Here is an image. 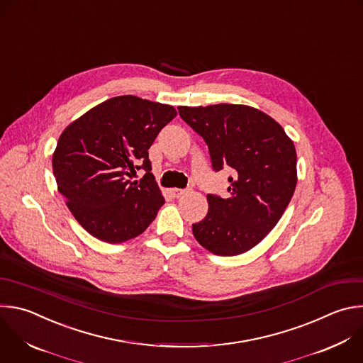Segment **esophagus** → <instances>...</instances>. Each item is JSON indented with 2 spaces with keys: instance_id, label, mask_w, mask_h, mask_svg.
Listing matches in <instances>:
<instances>
[{
  "instance_id": "esophagus-1",
  "label": "esophagus",
  "mask_w": 363,
  "mask_h": 363,
  "mask_svg": "<svg viewBox=\"0 0 363 363\" xmlns=\"http://www.w3.org/2000/svg\"><path fill=\"white\" fill-rule=\"evenodd\" d=\"M189 189L186 188V189H179V188H172L171 189V195L174 196V198H179L181 195H184V194H186Z\"/></svg>"
}]
</instances>
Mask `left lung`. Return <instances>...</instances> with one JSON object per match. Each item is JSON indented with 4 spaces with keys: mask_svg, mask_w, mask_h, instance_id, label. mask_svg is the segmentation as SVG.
<instances>
[{
    "mask_svg": "<svg viewBox=\"0 0 363 363\" xmlns=\"http://www.w3.org/2000/svg\"><path fill=\"white\" fill-rule=\"evenodd\" d=\"M208 145L212 169H230L229 198L208 194L206 216L192 223L198 242L219 257L244 254L274 229L296 186V151L269 115L247 105L179 106Z\"/></svg>",
    "mask_w": 363,
    "mask_h": 363,
    "instance_id": "obj_1",
    "label": "left lung"
}]
</instances>
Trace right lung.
Returning <instances> with one entry per match:
<instances>
[{
	"instance_id": "add662e5",
	"label": "right lung",
	"mask_w": 363,
	"mask_h": 363,
	"mask_svg": "<svg viewBox=\"0 0 363 363\" xmlns=\"http://www.w3.org/2000/svg\"><path fill=\"white\" fill-rule=\"evenodd\" d=\"M177 116L171 105L113 96L61 134L52 157L60 194L92 236L119 244L143 233L165 199L151 174L148 150ZM144 169L138 184L130 177Z\"/></svg>"
}]
</instances>
